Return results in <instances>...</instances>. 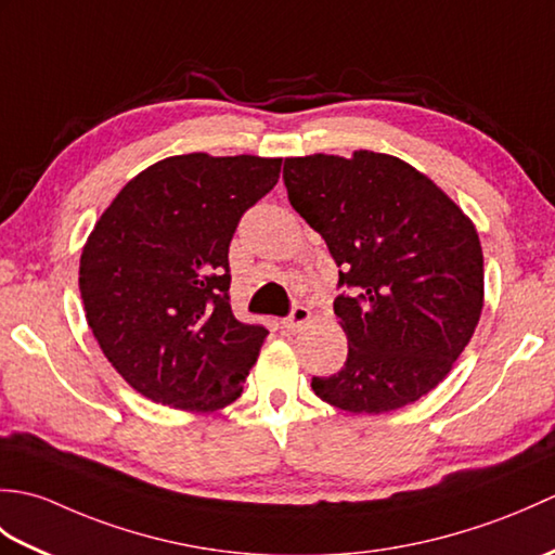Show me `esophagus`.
Instances as JSON below:
<instances>
[{
	"mask_svg": "<svg viewBox=\"0 0 555 555\" xmlns=\"http://www.w3.org/2000/svg\"><path fill=\"white\" fill-rule=\"evenodd\" d=\"M310 322V310L305 308V305H296V308L291 310V314L284 320V326L288 328V332H300V328Z\"/></svg>",
	"mask_w": 555,
	"mask_h": 555,
	"instance_id": "obj_1",
	"label": "esophagus"
}]
</instances>
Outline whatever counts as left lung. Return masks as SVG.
<instances>
[{"instance_id": "1", "label": "left lung", "mask_w": 555, "mask_h": 555, "mask_svg": "<svg viewBox=\"0 0 555 555\" xmlns=\"http://www.w3.org/2000/svg\"><path fill=\"white\" fill-rule=\"evenodd\" d=\"M293 209L338 267L334 312L348 336L340 372L312 391L348 412L398 410L446 379L485 305V257L463 209L403 159L360 150L291 157Z\"/></svg>"}]
</instances>
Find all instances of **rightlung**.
Masks as SVG:
<instances>
[{
    "mask_svg": "<svg viewBox=\"0 0 555 555\" xmlns=\"http://www.w3.org/2000/svg\"><path fill=\"white\" fill-rule=\"evenodd\" d=\"M281 159L179 155L140 171L80 255L88 326L112 367L162 405L233 403L267 338L231 310L229 245Z\"/></svg>",
    "mask_w": 555,
    "mask_h": 555,
    "instance_id": "1",
    "label": "right lung"
}]
</instances>
